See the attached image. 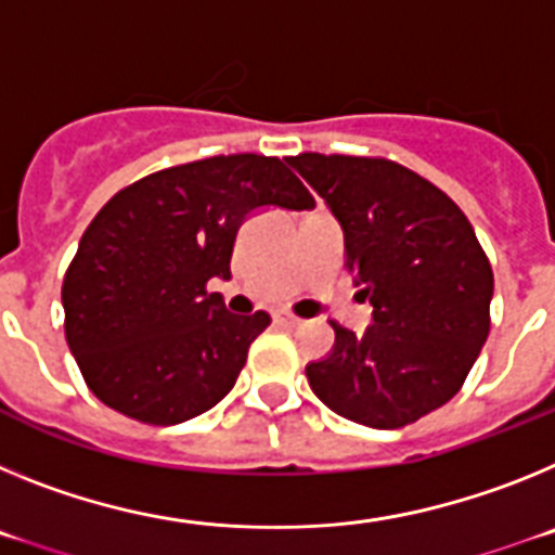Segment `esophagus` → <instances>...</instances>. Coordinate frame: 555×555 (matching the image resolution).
<instances>
[{
  "mask_svg": "<svg viewBox=\"0 0 555 555\" xmlns=\"http://www.w3.org/2000/svg\"><path fill=\"white\" fill-rule=\"evenodd\" d=\"M278 325L297 327V325H302V320H297V317H292V313H278Z\"/></svg>",
  "mask_w": 555,
  "mask_h": 555,
  "instance_id": "34e87169",
  "label": "esophagus"
}]
</instances>
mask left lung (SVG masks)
I'll return each mask as SVG.
<instances>
[{"label":"left lung","mask_w":555,"mask_h":555,"mask_svg":"<svg viewBox=\"0 0 555 555\" xmlns=\"http://www.w3.org/2000/svg\"><path fill=\"white\" fill-rule=\"evenodd\" d=\"M345 230V269L370 297L372 325L338 322L325 361L306 366L313 395L338 416L403 428L464 386L489 336L494 274L464 210L389 158H288Z\"/></svg>","instance_id":"obj_1"}]
</instances>
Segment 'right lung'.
I'll list each match as a JSON object with an SVG mask.
<instances>
[{
  "label": "right lung",
  "mask_w": 555,
  "mask_h": 555,
  "mask_svg": "<svg viewBox=\"0 0 555 555\" xmlns=\"http://www.w3.org/2000/svg\"><path fill=\"white\" fill-rule=\"evenodd\" d=\"M263 205L313 208L311 191L255 152L169 166L113 194L63 278L66 341L88 389L146 425L199 416L235 386L269 313H230L235 233Z\"/></svg>",
  "instance_id": "obj_1"
}]
</instances>
